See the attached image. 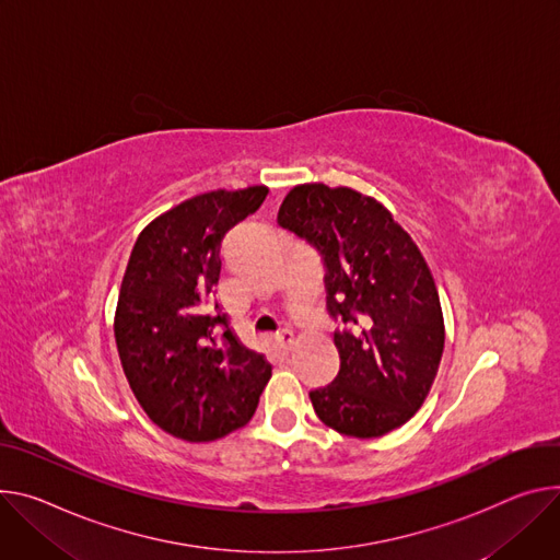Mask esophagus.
<instances>
[{"instance_id":"esophagus-1","label":"esophagus","mask_w":560,"mask_h":560,"mask_svg":"<svg viewBox=\"0 0 560 560\" xmlns=\"http://www.w3.org/2000/svg\"><path fill=\"white\" fill-rule=\"evenodd\" d=\"M277 341H279V346L283 348V350H288L292 343H294V330L292 328H281L279 330V335H277Z\"/></svg>"}]
</instances>
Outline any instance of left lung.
Instances as JSON below:
<instances>
[{
	"label": "left lung",
	"instance_id": "left-lung-1",
	"mask_svg": "<svg viewBox=\"0 0 560 560\" xmlns=\"http://www.w3.org/2000/svg\"><path fill=\"white\" fill-rule=\"evenodd\" d=\"M279 225L313 243L326 264L339 373L311 393L317 418L350 438H380L424 404L444 350V317L420 247L373 196L296 185Z\"/></svg>",
	"mask_w": 560,
	"mask_h": 560
}]
</instances>
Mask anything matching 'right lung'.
<instances>
[{
  "instance_id": "right-lung-1",
  "label": "right lung",
  "mask_w": 560,
  "mask_h": 560,
  "mask_svg": "<svg viewBox=\"0 0 560 560\" xmlns=\"http://www.w3.org/2000/svg\"><path fill=\"white\" fill-rule=\"evenodd\" d=\"M266 185L191 196L138 236L114 335L125 377L149 420L174 438L212 442L245 427L272 377L228 317L202 311L219 285L225 234L257 212Z\"/></svg>"
}]
</instances>
